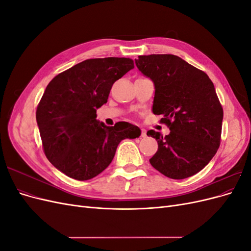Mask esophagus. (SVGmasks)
I'll return each mask as SVG.
<instances>
[{
	"mask_svg": "<svg viewBox=\"0 0 251 251\" xmlns=\"http://www.w3.org/2000/svg\"><path fill=\"white\" fill-rule=\"evenodd\" d=\"M141 137L142 138H146L147 137V132H146V130H143V128L141 130Z\"/></svg>",
	"mask_w": 251,
	"mask_h": 251,
	"instance_id": "1",
	"label": "esophagus"
}]
</instances>
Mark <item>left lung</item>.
Instances as JSON below:
<instances>
[{
	"instance_id": "left-lung-1",
	"label": "left lung",
	"mask_w": 251,
	"mask_h": 251,
	"mask_svg": "<svg viewBox=\"0 0 251 251\" xmlns=\"http://www.w3.org/2000/svg\"><path fill=\"white\" fill-rule=\"evenodd\" d=\"M138 69L154 81L153 112L162 115L170 134L154 130L147 135L158 142L150 163L172 179H185L200 172L221 142L223 108L208 75L173 54L140 55Z\"/></svg>"
}]
</instances>
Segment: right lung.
Masks as SVG:
<instances>
[{"label": "right lung", "mask_w": 251, "mask_h": 251, "mask_svg": "<svg viewBox=\"0 0 251 251\" xmlns=\"http://www.w3.org/2000/svg\"><path fill=\"white\" fill-rule=\"evenodd\" d=\"M134 68L126 57L90 58L57 74L36 109L44 153L55 168L75 180L96 177L112 162L121 140L140 136L128 123L107 126L96 109L108 101L113 83Z\"/></svg>", "instance_id": "1"}]
</instances>
